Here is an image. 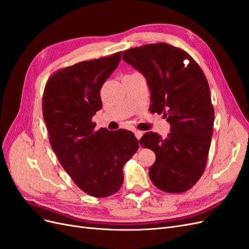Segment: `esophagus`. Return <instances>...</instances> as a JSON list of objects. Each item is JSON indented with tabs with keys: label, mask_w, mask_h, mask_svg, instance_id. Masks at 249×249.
I'll list each match as a JSON object with an SVG mask.
<instances>
[{
	"label": "esophagus",
	"mask_w": 249,
	"mask_h": 249,
	"mask_svg": "<svg viewBox=\"0 0 249 249\" xmlns=\"http://www.w3.org/2000/svg\"><path fill=\"white\" fill-rule=\"evenodd\" d=\"M134 134H135V136H136V138L139 140V139L142 137L143 132H141V131H135Z\"/></svg>",
	"instance_id": "1"
}]
</instances>
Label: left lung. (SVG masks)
Here are the masks:
<instances>
[{
  "label": "left lung",
  "mask_w": 249,
  "mask_h": 249,
  "mask_svg": "<svg viewBox=\"0 0 249 249\" xmlns=\"http://www.w3.org/2000/svg\"><path fill=\"white\" fill-rule=\"evenodd\" d=\"M123 59L145 77L150 113L163 114L171 125L166 139L147 132L139 140L156 154L150 180L168 193L191 189L205 171L213 135L214 108L205 73L187 52L164 42L125 50Z\"/></svg>",
  "instance_id": "left-lung-1"
}]
</instances>
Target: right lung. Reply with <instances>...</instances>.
I'll list each match as a JSON object with an SVG mask.
<instances>
[{
	"label": "right lung",
	"mask_w": 249,
	"mask_h": 249,
	"mask_svg": "<svg viewBox=\"0 0 249 249\" xmlns=\"http://www.w3.org/2000/svg\"><path fill=\"white\" fill-rule=\"evenodd\" d=\"M122 53L57 71L42 96L43 119L60 164L82 191L99 198L120 189L124 165L139 147L131 131L94 130L92 123L102 109L101 88L115 71Z\"/></svg>",
	"instance_id": "1"
}]
</instances>
